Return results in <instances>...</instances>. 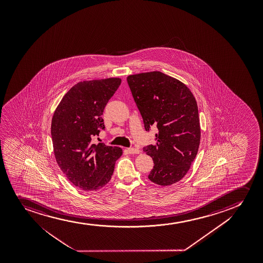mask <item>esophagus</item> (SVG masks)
I'll return each mask as SVG.
<instances>
[{"mask_svg": "<svg viewBox=\"0 0 263 263\" xmlns=\"http://www.w3.org/2000/svg\"><path fill=\"white\" fill-rule=\"evenodd\" d=\"M127 152H128V154H139V150L137 148H127Z\"/></svg>", "mask_w": 263, "mask_h": 263, "instance_id": "obj_1", "label": "esophagus"}]
</instances>
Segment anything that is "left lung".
<instances>
[{"mask_svg": "<svg viewBox=\"0 0 263 263\" xmlns=\"http://www.w3.org/2000/svg\"><path fill=\"white\" fill-rule=\"evenodd\" d=\"M146 132L157 127L154 145L143 148L154 160L148 178L174 184L184 177L199 148L201 130L196 101L186 85L159 71L127 77Z\"/></svg>", "mask_w": 263, "mask_h": 263, "instance_id": "8db88e82", "label": "left lung"}]
</instances>
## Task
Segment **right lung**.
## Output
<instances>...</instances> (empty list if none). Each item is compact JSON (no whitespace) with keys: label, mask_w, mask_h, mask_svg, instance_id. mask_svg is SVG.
Instances as JSON below:
<instances>
[{"label":"right lung","mask_w":263,"mask_h":263,"mask_svg":"<svg viewBox=\"0 0 263 263\" xmlns=\"http://www.w3.org/2000/svg\"><path fill=\"white\" fill-rule=\"evenodd\" d=\"M121 79L85 81L64 96L51 119V133L55 159L72 184L85 191H98L111 179L116 160L123 151L103 143L92 144L100 129L109 100Z\"/></svg>","instance_id":"right-lung-1"}]
</instances>
